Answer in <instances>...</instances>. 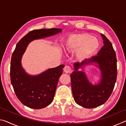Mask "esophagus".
<instances>
[{
  "mask_svg": "<svg viewBox=\"0 0 126 126\" xmlns=\"http://www.w3.org/2000/svg\"><path fill=\"white\" fill-rule=\"evenodd\" d=\"M63 69H64V72L65 73H69L72 72L71 67L69 65H65Z\"/></svg>",
  "mask_w": 126,
  "mask_h": 126,
  "instance_id": "1",
  "label": "esophagus"
}]
</instances>
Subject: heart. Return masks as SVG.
I'll return each instance as SVG.
<instances>
[{
	"label": "heart",
	"instance_id": "heart-1",
	"mask_svg": "<svg viewBox=\"0 0 126 126\" xmlns=\"http://www.w3.org/2000/svg\"><path fill=\"white\" fill-rule=\"evenodd\" d=\"M99 46L98 39L86 33L70 35L62 44V48L65 52L71 54L75 53L76 58L80 61L92 55Z\"/></svg>",
	"mask_w": 126,
	"mask_h": 126
}]
</instances>
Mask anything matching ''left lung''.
Listing matches in <instances>:
<instances>
[{"label": "left lung", "mask_w": 126, "mask_h": 126, "mask_svg": "<svg viewBox=\"0 0 126 126\" xmlns=\"http://www.w3.org/2000/svg\"><path fill=\"white\" fill-rule=\"evenodd\" d=\"M104 46L97 55L81 63H74L71 74L72 90L74 99L79 105L86 108L97 107L104 104L111 95L117 75L116 52L108 38L101 34ZM95 63L101 73V79L97 85L89 82L83 71L78 69L89 63Z\"/></svg>", "instance_id": "1"}]
</instances>
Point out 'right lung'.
<instances>
[{"instance_id": "1", "label": "right lung", "mask_w": 126, "mask_h": 126, "mask_svg": "<svg viewBox=\"0 0 126 126\" xmlns=\"http://www.w3.org/2000/svg\"><path fill=\"white\" fill-rule=\"evenodd\" d=\"M62 29L33 30L27 34L16 44L10 63V80L18 99L33 109H41L52 103L54 99L59 78L64 65L50 68L39 75L31 76L21 64L23 54L30 42L62 32Z\"/></svg>"}]
</instances>
